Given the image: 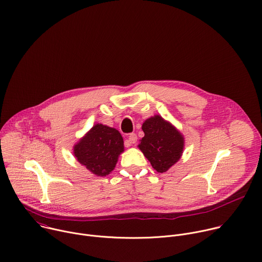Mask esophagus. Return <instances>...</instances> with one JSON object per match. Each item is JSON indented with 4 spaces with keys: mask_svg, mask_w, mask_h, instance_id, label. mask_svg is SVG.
Segmentation results:
<instances>
[{
    "mask_svg": "<svg viewBox=\"0 0 262 262\" xmlns=\"http://www.w3.org/2000/svg\"><path fill=\"white\" fill-rule=\"evenodd\" d=\"M136 141H137V135H136V134H130V135L128 136V139L125 141V145H126L127 147H129L132 144H135Z\"/></svg>",
    "mask_w": 262,
    "mask_h": 262,
    "instance_id": "1",
    "label": "esophagus"
}]
</instances>
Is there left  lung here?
Returning a JSON list of instances; mask_svg holds the SVG:
<instances>
[{
  "mask_svg": "<svg viewBox=\"0 0 262 262\" xmlns=\"http://www.w3.org/2000/svg\"><path fill=\"white\" fill-rule=\"evenodd\" d=\"M142 129L144 137L140 140L139 149L155 170L160 173L167 172L182 156L183 135L160 115L146 119Z\"/></svg>",
  "mask_w": 262,
  "mask_h": 262,
  "instance_id": "8db88e82",
  "label": "left lung"
}]
</instances>
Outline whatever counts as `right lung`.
Here are the masks:
<instances>
[{"mask_svg": "<svg viewBox=\"0 0 262 262\" xmlns=\"http://www.w3.org/2000/svg\"><path fill=\"white\" fill-rule=\"evenodd\" d=\"M124 151L121 134L113 127L96 123L73 146V156L96 176H106L116 167Z\"/></svg>", "mask_w": 262, "mask_h": 262, "instance_id": "right-lung-1", "label": "right lung"}]
</instances>
